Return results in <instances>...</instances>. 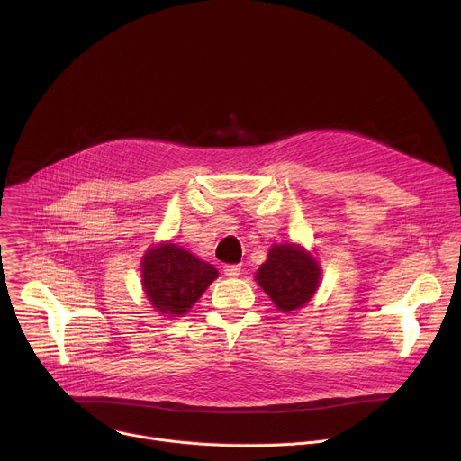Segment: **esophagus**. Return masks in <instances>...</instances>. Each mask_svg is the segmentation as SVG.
I'll use <instances>...</instances> for the list:
<instances>
[{
    "mask_svg": "<svg viewBox=\"0 0 461 461\" xmlns=\"http://www.w3.org/2000/svg\"><path fill=\"white\" fill-rule=\"evenodd\" d=\"M224 274L228 277H239L240 276V265H226L224 267Z\"/></svg>",
    "mask_w": 461,
    "mask_h": 461,
    "instance_id": "34e87169",
    "label": "esophagus"
}]
</instances>
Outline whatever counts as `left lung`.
I'll return each mask as SVG.
<instances>
[{"instance_id": "left-lung-1", "label": "left lung", "mask_w": 461, "mask_h": 461, "mask_svg": "<svg viewBox=\"0 0 461 461\" xmlns=\"http://www.w3.org/2000/svg\"><path fill=\"white\" fill-rule=\"evenodd\" d=\"M322 270L319 260L297 242L274 244L267 260L255 274L257 285L265 290L283 313L304 308L319 290Z\"/></svg>"}]
</instances>
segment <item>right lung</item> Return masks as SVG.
I'll use <instances>...</instances> for the list:
<instances>
[{"label":"right lung","mask_w":461,"mask_h":461,"mask_svg":"<svg viewBox=\"0 0 461 461\" xmlns=\"http://www.w3.org/2000/svg\"><path fill=\"white\" fill-rule=\"evenodd\" d=\"M142 290L164 317H182L219 277L210 262L173 242L151 246L140 262Z\"/></svg>","instance_id":"obj_1"}]
</instances>
